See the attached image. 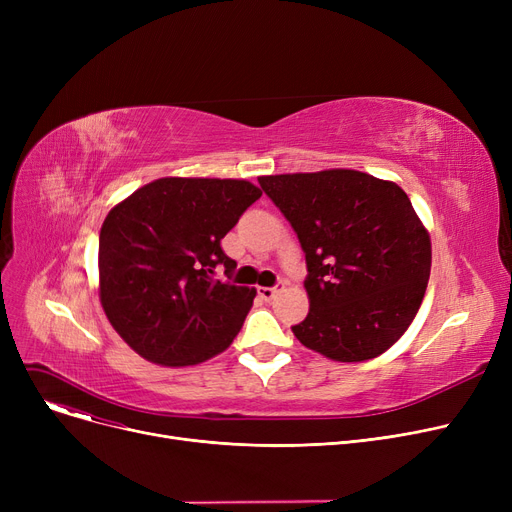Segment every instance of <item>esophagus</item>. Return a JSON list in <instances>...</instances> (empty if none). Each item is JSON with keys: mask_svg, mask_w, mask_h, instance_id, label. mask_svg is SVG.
Here are the masks:
<instances>
[{"mask_svg": "<svg viewBox=\"0 0 512 512\" xmlns=\"http://www.w3.org/2000/svg\"><path fill=\"white\" fill-rule=\"evenodd\" d=\"M282 288H284V282H278L276 286H259V288H257V294H259V297H261L263 301H272Z\"/></svg>", "mask_w": 512, "mask_h": 512, "instance_id": "1", "label": "esophagus"}]
</instances>
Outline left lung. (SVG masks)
Instances as JSON below:
<instances>
[{
  "instance_id": "8db88e82",
  "label": "left lung",
  "mask_w": 512,
  "mask_h": 512,
  "mask_svg": "<svg viewBox=\"0 0 512 512\" xmlns=\"http://www.w3.org/2000/svg\"><path fill=\"white\" fill-rule=\"evenodd\" d=\"M259 184L305 251L309 315L294 336L342 363L388 351L415 319L432 270V242L407 193L357 170Z\"/></svg>"
}]
</instances>
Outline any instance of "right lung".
Segmentation results:
<instances>
[{
	"label": "right lung",
	"mask_w": 512,
	"mask_h": 512,
	"mask_svg": "<svg viewBox=\"0 0 512 512\" xmlns=\"http://www.w3.org/2000/svg\"><path fill=\"white\" fill-rule=\"evenodd\" d=\"M261 191L247 180L159 178L116 205L99 234V297L124 342L157 365H197L232 344L255 288L222 238Z\"/></svg>",
	"instance_id": "1"
}]
</instances>
